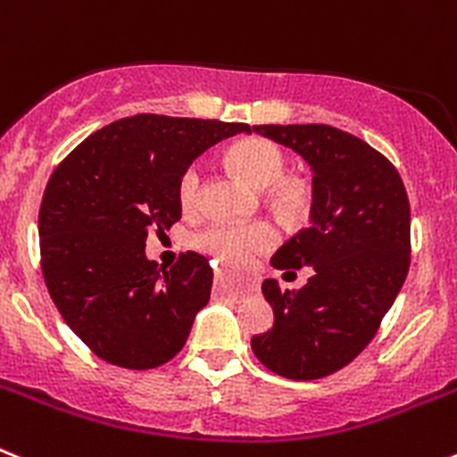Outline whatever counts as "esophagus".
<instances>
[{
	"label": "esophagus",
	"mask_w": 457,
	"mask_h": 457,
	"mask_svg": "<svg viewBox=\"0 0 457 457\" xmlns=\"http://www.w3.org/2000/svg\"><path fill=\"white\" fill-rule=\"evenodd\" d=\"M224 274H226L224 270H217V272H215L217 281H220V278H224ZM236 284H237V290H240V293H252V290H253V281H252V278H247V277H237Z\"/></svg>",
	"instance_id": "esophagus-1"
}]
</instances>
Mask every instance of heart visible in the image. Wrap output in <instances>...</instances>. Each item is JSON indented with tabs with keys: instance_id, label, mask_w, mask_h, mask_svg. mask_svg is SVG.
Segmentation results:
<instances>
[{
	"instance_id": "1",
	"label": "heart",
	"mask_w": 457,
	"mask_h": 457,
	"mask_svg": "<svg viewBox=\"0 0 457 457\" xmlns=\"http://www.w3.org/2000/svg\"><path fill=\"white\" fill-rule=\"evenodd\" d=\"M233 167L256 187H268V201L284 217L302 215L309 205V187L302 180L286 179V153L268 139H247L228 153ZM204 185V162H192L179 180V201L185 210L199 205ZM277 242V231L268 221L236 224L215 221L194 236V247L224 263H247L249 258L268 252Z\"/></svg>"
}]
</instances>
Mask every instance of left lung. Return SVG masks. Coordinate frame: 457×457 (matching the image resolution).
<instances>
[{
    "mask_svg": "<svg viewBox=\"0 0 457 457\" xmlns=\"http://www.w3.org/2000/svg\"><path fill=\"white\" fill-rule=\"evenodd\" d=\"M313 171L309 226L272 256V268H311L300 290L265 278L274 325L252 338L258 361L288 379H318L370 343L410 270V201L394 164L332 125H253Z\"/></svg>",
    "mask_w": 457,
    "mask_h": 457,
    "instance_id": "obj_1",
    "label": "left lung"
}]
</instances>
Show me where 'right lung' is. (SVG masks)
<instances>
[{"label":"right lung","mask_w":457,"mask_h":457,"mask_svg":"<svg viewBox=\"0 0 457 457\" xmlns=\"http://www.w3.org/2000/svg\"><path fill=\"white\" fill-rule=\"evenodd\" d=\"M247 123L137 114L93 132L50 176L38 212L40 265L52 302L107 364L146 370L183 350L208 304L212 270L196 252L164 270L146 258L180 220L179 180Z\"/></svg>","instance_id":"obj_1"}]
</instances>
